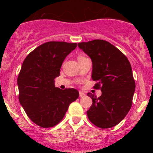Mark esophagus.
<instances>
[{"instance_id":"esophagus-1","label":"esophagus","mask_w":153,"mask_h":153,"mask_svg":"<svg viewBox=\"0 0 153 153\" xmlns=\"http://www.w3.org/2000/svg\"><path fill=\"white\" fill-rule=\"evenodd\" d=\"M79 96H80V98H82V97L85 96V93L80 91V92H79Z\"/></svg>"}]
</instances>
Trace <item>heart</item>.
I'll list each match as a JSON object with an SVG mask.
<instances>
[{
    "label": "heart",
    "mask_w": 153,
    "mask_h": 153,
    "mask_svg": "<svg viewBox=\"0 0 153 153\" xmlns=\"http://www.w3.org/2000/svg\"><path fill=\"white\" fill-rule=\"evenodd\" d=\"M86 57H84V56H82V55H79V56L78 57V61H80V60H81V59H84V58H85Z\"/></svg>",
    "instance_id": "obj_1"
}]
</instances>
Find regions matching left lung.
<instances>
[{"mask_svg":"<svg viewBox=\"0 0 153 153\" xmlns=\"http://www.w3.org/2000/svg\"><path fill=\"white\" fill-rule=\"evenodd\" d=\"M78 46L92 61V78L96 81L93 88L102 92L98 98L87 93L92 99L86 112L88 118L102 129L115 126L132 106L135 83L130 63L118 48L104 40L81 42Z\"/></svg>","mask_w":153,"mask_h":153,"instance_id":"1","label":"left lung"}]
</instances>
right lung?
I'll return each mask as SVG.
<instances>
[{"instance_id": "1", "label": "right lung", "mask_w": 153, "mask_h": 153, "mask_svg": "<svg viewBox=\"0 0 153 153\" xmlns=\"http://www.w3.org/2000/svg\"><path fill=\"white\" fill-rule=\"evenodd\" d=\"M76 47V43L49 41L35 48L23 62L18 77V98L31 121L39 126L58 124L79 96L73 88L55 87L54 81L66 57Z\"/></svg>"}]
</instances>
